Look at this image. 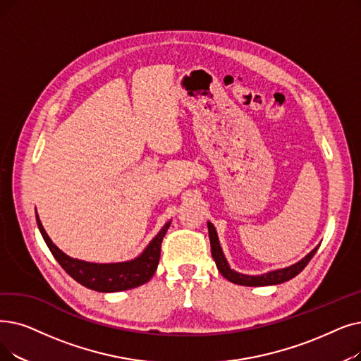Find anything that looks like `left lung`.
I'll list each match as a JSON object with an SVG mask.
<instances>
[{
  "mask_svg": "<svg viewBox=\"0 0 361 361\" xmlns=\"http://www.w3.org/2000/svg\"><path fill=\"white\" fill-rule=\"evenodd\" d=\"M208 231H209V242H211V252H212V258L216 264L218 271L221 273L228 281L234 285H242V286H270V285H279L283 283V281H288L289 279L295 277L300 274L305 265L311 261V258L314 257V254L317 252V247H314L311 252L302 258L300 262H296L288 269H281V270H276V271H270L265 273L262 276H246V274H240L238 271H234L228 267V264L223 255L221 246H219L218 238H216V231L214 228V226L211 223H208Z\"/></svg>",
  "mask_w": 361,
  "mask_h": 361,
  "instance_id": "1",
  "label": "left lung"
}]
</instances>
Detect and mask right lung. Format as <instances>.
Returning <instances> with one entry per match:
<instances>
[{
    "label": "right lung",
    "instance_id": "obj_1",
    "mask_svg": "<svg viewBox=\"0 0 361 361\" xmlns=\"http://www.w3.org/2000/svg\"><path fill=\"white\" fill-rule=\"evenodd\" d=\"M37 224L56 261L72 279L97 292H121L142 286L153 277L161 258V246L171 223H166L138 258L119 264H92L68 257L50 240L37 215Z\"/></svg>",
    "mask_w": 361,
    "mask_h": 361
}]
</instances>
